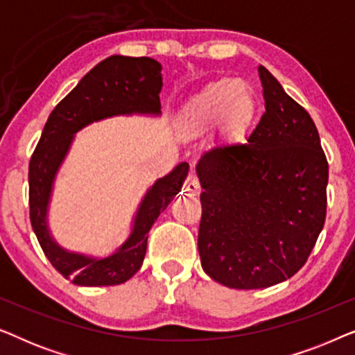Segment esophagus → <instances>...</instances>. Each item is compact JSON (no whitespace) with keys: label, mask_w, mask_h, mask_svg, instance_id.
<instances>
[{"label":"esophagus","mask_w":355,"mask_h":355,"mask_svg":"<svg viewBox=\"0 0 355 355\" xmlns=\"http://www.w3.org/2000/svg\"><path fill=\"white\" fill-rule=\"evenodd\" d=\"M184 193H186V196H192V197H196L200 193V184H198V179L193 176V174L187 176L186 184H184Z\"/></svg>","instance_id":"34e87169"}]
</instances>
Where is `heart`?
Instances as JSON below:
<instances>
[{
  "mask_svg": "<svg viewBox=\"0 0 355 355\" xmlns=\"http://www.w3.org/2000/svg\"><path fill=\"white\" fill-rule=\"evenodd\" d=\"M257 111L254 92L239 79H221L203 87L179 110L176 124L182 134L192 135L218 125L223 130L242 129Z\"/></svg>",
  "mask_w": 355,
  "mask_h": 355,
  "instance_id": "1",
  "label": "heart"
}]
</instances>
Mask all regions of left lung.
I'll use <instances>...</instances> for the list:
<instances>
[{
    "label": "left lung",
    "mask_w": 355,
    "mask_h": 355,
    "mask_svg": "<svg viewBox=\"0 0 355 355\" xmlns=\"http://www.w3.org/2000/svg\"><path fill=\"white\" fill-rule=\"evenodd\" d=\"M265 113L245 144L205 152L202 268L232 289L283 283L302 268L327 216L328 162L310 114L259 66Z\"/></svg>",
    "instance_id": "obj_1"
}]
</instances>
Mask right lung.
Masks as SVG:
<instances>
[{"mask_svg": "<svg viewBox=\"0 0 355 355\" xmlns=\"http://www.w3.org/2000/svg\"><path fill=\"white\" fill-rule=\"evenodd\" d=\"M162 64L157 60L113 55L87 72L48 116L28 164L31 223L46 259L77 286H114L137 273L147 252L148 231L181 192L189 163H179L147 189L130 221L128 237L105 257L67 250L53 236L50 207L58 173L71 152L76 134L87 125L116 116L162 114Z\"/></svg>", "mask_w": 355, "mask_h": 355, "instance_id": "right-lung-1", "label": "right lung"}]
</instances>
